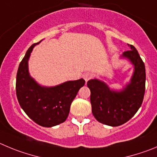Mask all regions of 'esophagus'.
<instances>
[{"mask_svg": "<svg viewBox=\"0 0 157 157\" xmlns=\"http://www.w3.org/2000/svg\"><path fill=\"white\" fill-rule=\"evenodd\" d=\"M93 77L94 74H92V73H90V72H87V73H85V74L83 75V79L85 80V81H88V80H90Z\"/></svg>", "mask_w": 157, "mask_h": 157, "instance_id": "esophagus-1", "label": "esophagus"}]
</instances>
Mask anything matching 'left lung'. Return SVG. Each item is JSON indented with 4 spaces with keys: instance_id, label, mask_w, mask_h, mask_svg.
Segmentation results:
<instances>
[{
    "instance_id": "left-lung-1",
    "label": "left lung",
    "mask_w": 157,
    "mask_h": 157,
    "mask_svg": "<svg viewBox=\"0 0 157 157\" xmlns=\"http://www.w3.org/2000/svg\"><path fill=\"white\" fill-rule=\"evenodd\" d=\"M125 51L127 57L134 65L135 71L131 83L122 91L115 92L103 82L90 80L87 85L90 90L92 113L99 122L118 126L131 119L143 103L146 89V69L138 51L132 45Z\"/></svg>"
}]
</instances>
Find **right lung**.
<instances>
[{
  "label": "right lung",
  "mask_w": 157,
  "mask_h": 157,
  "mask_svg": "<svg viewBox=\"0 0 157 157\" xmlns=\"http://www.w3.org/2000/svg\"><path fill=\"white\" fill-rule=\"evenodd\" d=\"M38 43L31 45L19 64L16 95L20 106L32 121L41 126L52 127L66 121L72 101L85 80L67 81L53 87L39 86L29 76L28 70V59Z\"/></svg>",
  "instance_id": "obj_1"
}]
</instances>
